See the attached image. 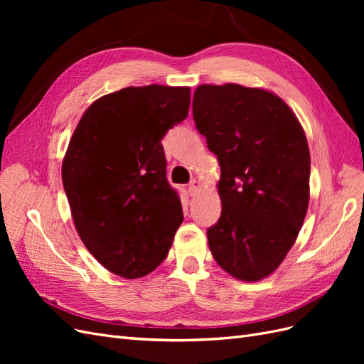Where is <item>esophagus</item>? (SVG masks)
<instances>
[{"mask_svg":"<svg viewBox=\"0 0 364 364\" xmlns=\"http://www.w3.org/2000/svg\"><path fill=\"white\" fill-rule=\"evenodd\" d=\"M200 186H202V183L199 182V181H193L191 183H190V186H188V191H190V194L191 196H196L197 194V191H199L200 190Z\"/></svg>","mask_w":364,"mask_h":364,"instance_id":"34e87169","label":"esophagus"}]
</instances>
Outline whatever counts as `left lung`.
<instances>
[{
    "mask_svg": "<svg viewBox=\"0 0 364 364\" xmlns=\"http://www.w3.org/2000/svg\"><path fill=\"white\" fill-rule=\"evenodd\" d=\"M193 118L222 176V214L208 229L214 259L253 282L279 267L310 200V150L299 119L277 94L235 83L200 85Z\"/></svg>",
    "mask_w": 364,
    "mask_h": 364,
    "instance_id": "8db88e82",
    "label": "left lung"
}]
</instances>
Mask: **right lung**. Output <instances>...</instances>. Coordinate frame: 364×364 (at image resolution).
<instances>
[{
    "mask_svg": "<svg viewBox=\"0 0 364 364\" xmlns=\"http://www.w3.org/2000/svg\"><path fill=\"white\" fill-rule=\"evenodd\" d=\"M190 102L186 86L103 95L86 109L65 153L62 182L77 234L121 278L155 270L183 222L161 141L188 115Z\"/></svg>",
    "mask_w": 364,
    "mask_h": 364,
    "instance_id": "right-lung-1",
    "label": "right lung"
}]
</instances>
